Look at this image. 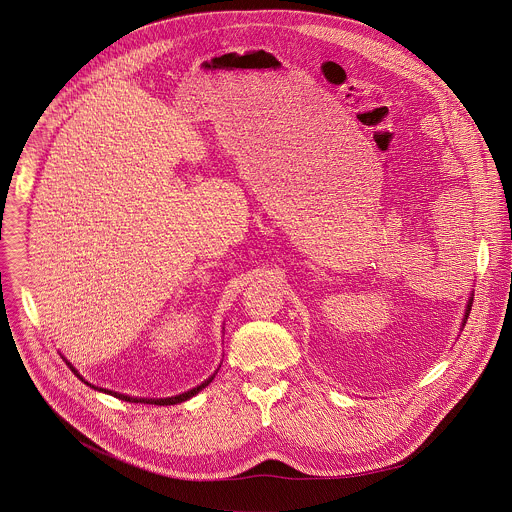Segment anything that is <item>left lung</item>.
<instances>
[{
	"instance_id": "obj_1",
	"label": "left lung",
	"mask_w": 512,
	"mask_h": 512,
	"mask_svg": "<svg viewBox=\"0 0 512 512\" xmlns=\"http://www.w3.org/2000/svg\"><path fill=\"white\" fill-rule=\"evenodd\" d=\"M471 307H473V297H471V301H469V305H467V313H465V319L469 317V313H471Z\"/></svg>"
}]
</instances>
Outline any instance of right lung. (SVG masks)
I'll return each instance as SVG.
<instances>
[{
	"label": "right lung",
	"mask_w": 512,
	"mask_h": 512,
	"mask_svg": "<svg viewBox=\"0 0 512 512\" xmlns=\"http://www.w3.org/2000/svg\"><path fill=\"white\" fill-rule=\"evenodd\" d=\"M69 365V363H67ZM69 369L77 375V371L69 365ZM79 377V375H77ZM81 379V377H79ZM83 381V379H81ZM213 381V377L211 379H207L205 383H201L199 387H195V389H191V391H187V393H183V395H177V397H169V399H137V397H127V395H121V393H113V391H105V393H109V395H113V397H117V399H121V401H129V403H147V405H175V403H183V401H187V399H191L193 395H197L201 389H205L209 383ZM89 385V383H87ZM89 387H93V385H89ZM95 389V387H93ZM99 391H103V389H99Z\"/></svg>",
	"instance_id": "obj_1"
}]
</instances>
